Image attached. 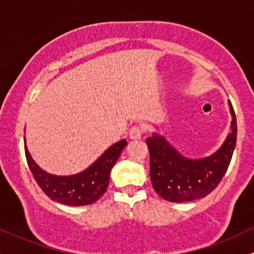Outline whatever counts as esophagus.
<instances>
[{"label": "esophagus", "mask_w": 254, "mask_h": 254, "mask_svg": "<svg viewBox=\"0 0 254 254\" xmlns=\"http://www.w3.org/2000/svg\"><path fill=\"white\" fill-rule=\"evenodd\" d=\"M143 135V127H140V125H135L130 129L129 136L130 138H134V140H138V138L142 137Z\"/></svg>", "instance_id": "1"}]
</instances>
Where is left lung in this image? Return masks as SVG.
Returning a JSON list of instances; mask_svg holds the SVG:
<instances>
[{"mask_svg":"<svg viewBox=\"0 0 254 254\" xmlns=\"http://www.w3.org/2000/svg\"><path fill=\"white\" fill-rule=\"evenodd\" d=\"M231 132L218 152L203 159H188L158 135L146 140L149 151V176L154 191L169 202L203 198L225 175L236 146L237 124L231 102Z\"/></svg>","mask_w":254,"mask_h":254,"instance_id":"8db88e82","label":"left lung"}]
</instances>
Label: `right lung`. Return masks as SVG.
Returning <instances> with one entry per match:
<instances>
[{"instance_id":"right-lung-1","label":"right lung","mask_w":254,"mask_h":254,"mask_svg":"<svg viewBox=\"0 0 254 254\" xmlns=\"http://www.w3.org/2000/svg\"><path fill=\"white\" fill-rule=\"evenodd\" d=\"M127 143L125 140L114 143L85 172L70 176H56L44 172L33 161L26 146L25 157L37 185L51 199L68 205H86L95 203L105 194L112 168Z\"/></svg>"}]
</instances>
